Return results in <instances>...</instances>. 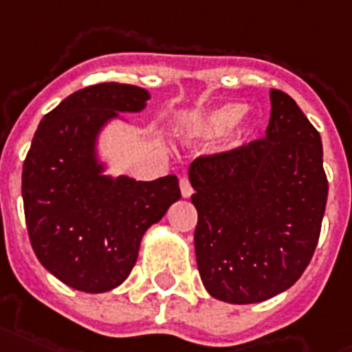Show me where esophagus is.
Instances as JSON below:
<instances>
[{"instance_id":"1","label":"esophagus","mask_w":352,"mask_h":352,"mask_svg":"<svg viewBox=\"0 0 352 352\" xmlns=\"http://www.w3.org/2000/svg\"><path fill=\"white\" fill-rule=\"evenodd\" d=\"M179 186H181V194H183V197H190L192 196V184H190V181L186 179V177H181V181H179Z\"/></svg>"}]
</instances>
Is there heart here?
Here are the masks:
<instances>
[{
  "instance_id": "1",
  "label": "heart",
  "mask_w": 352,
  "mask_h": 352,
  "mask_svg": "<svg viewBox=\"0 0 352 352\" xmlns=\"http://www.w3.org/2000/svg\"><path fill=\"white\" fill-rule=\"evenodd\" d=\"M242 116V106L239 104H226L212 111H207L203 116H197L188 124V138L199 140V142H216L222 138L236 119Z\"/></svg>"
}]
</instances>
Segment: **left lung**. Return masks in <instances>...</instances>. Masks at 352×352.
<instances>
[{
  "label": "left lung",
  "mask_w": 352,
  "mask_h": 352,
  "mask_svg": "<svg viewBox=\"0 0 352 352\" xmlns=\"http://www.w3.org/2000/svg\"><path fill=\"white\" fill-rule=\"evenodd\" d=\"M267 136L197 156L196 259L218 300L254 304L289 289L314 257L329 197L319 132L296 102L270 89Z\"/></svg>",
  "instance_id": "8db88e82"
}]
</instances>
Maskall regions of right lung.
<instances>
[{"instance_id": "1", "label": "right lung", "mask_w": 352, "mask_h": 352, "mask_svg": "<svg viewBox=\"0 0 352 352\" xmlns=\"http://www.w3.org/2000/svg\"><path fill=\"white\" fill-rule=\"evenodd\" d=\"M149 93L96 83L46 113L22 169L31 246L44 269L69 287L104 293L126 280L143 233L181 197L175 175L151 183L104 177L95 138L117 111H140Z\"/></svg>"}]
</instances>
